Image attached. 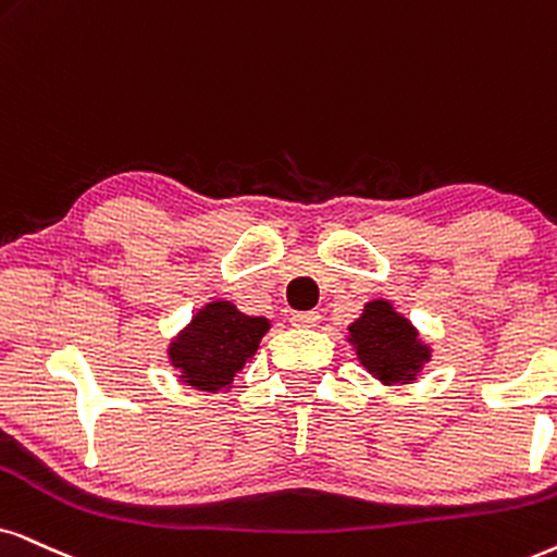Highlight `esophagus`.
I'll use <instances>...</instances> for the list:
<instances>
[{"instance_id":"obj_1","label":"esophagus","mask_w":557,"mask_h":557,"mask_svg":"<svg viewBox=\"0 0 557 557\" xmlns=\"http://www.w3.org/2000/svg\"><path fill=\"white\" fill-rule=\"evenodd\" d=\"M290 323L298 329H313L321 323V315H319V311H298L290 315Z\"/></svg>"}]
</instances>
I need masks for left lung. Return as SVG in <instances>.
Here are the masks:
<instances>
[{
  "mask_svg": "<svg viewBox=\"0 0 557 557\" xmlns=\"http://www.w3.org/2000/svg\"><path fill=\"white\" fill-rule=\"evenodd\" d=\"M347 342L355 347L362 368L380 383H411L432 357L429 344L391 300H370L355 323H349Z\"/></svg>",
  "mask_w": 557,
  "mask_h": 557,
  "instance_id": "1",
  "label": "left lung"
}]
</instances>
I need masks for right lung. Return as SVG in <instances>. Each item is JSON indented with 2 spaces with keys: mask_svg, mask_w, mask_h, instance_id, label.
I'll return each mask as SVG.
<instances>
[{
  "mask_svg": "<svg viewBox=\"0 0 557 557\" xmlns=\"http://www.w3.org/2000/svg\"><path fill=\"white\" fill-rule=\"evenodd\" d=\"M270 331L264 315H246L231 300H213L169 344V362L180 370L182 383L195 391L231 388L236 372L257 355Z\"/></svg>",
  "mask_w": 557,
  "mask_h": 557,
  "instance_id": "1",
  "label": "right lung"
}]
</instances>
